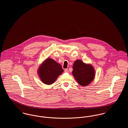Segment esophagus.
I'll use <instances>...</instances> for the list:
<instances>
[{
	"instance_id": "esophagus-1",
	"label": "esophagus",
	"mask_w": 128,
	"mask_h": 128,
	"mask_svg": "<svg viewBox=\"0 0 128 128\" xmlns=\"http://www.w3.org/2000/svg\"><path fill=\"white\" fill-rule=\"evenodd\" d=\"M64 71H65V72H68V70L67 69H66Z\"/></svg>"
}]
</instances>
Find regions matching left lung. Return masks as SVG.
Here are the masks:
<instances>
[{"label":"left lung","instance_id":"left-lung-1","mask_svg":"<svg viewBox=\"0 0 128 128\" xmlns=\"http://www.w3.org/2000/svg\"><path fill=\"white\" fill-rule=\"evenodd\" d=\"M72 74L79 84L85 86L89 84L94 79L95 72L93 67L82 60H76L72 66Z\"/></svg>","mask_w":128,"mask_h":128}]
</instances>
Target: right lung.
Segmentation results:
<instances>
[{"instance_id": "add662e5", "label": "right lung", "mask_w": 128, "mask_h": 128, "mask_svg": "<svg viewBox=\"0 0 128 128\" xmlns=\"http://www.w3.org/2000/svg\"><path fill=\"white\" fill-rule=\"evenodd\" d=\"M63 71L60 64L52 59L47 58L39 67L38 73L44 84L50 85L54 82Z\"/></svg>"}]
</instances>
